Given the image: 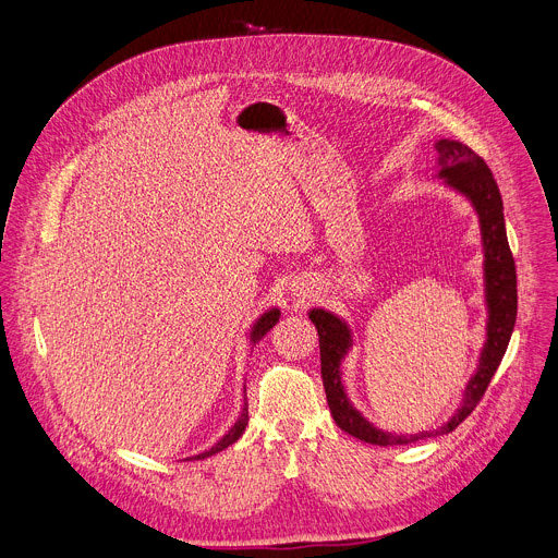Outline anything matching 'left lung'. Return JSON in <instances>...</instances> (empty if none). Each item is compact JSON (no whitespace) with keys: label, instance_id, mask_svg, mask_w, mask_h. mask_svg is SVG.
<instances>
[{"label":"left lung","instance_id":"1","mask_svg":"<svg viewBox=\"0 0 558 558\" xmlns=\"http://www.w3.org/2000/svg\"><path fill=\"white\" fill-rule=\"evenodd\" d=\"M437 149V177L444 183L465 196L476 216H480L482 227V243H484V282H486V306H488V323H486V342L480 355V366L468 379L461 404L452 413V417L433 430H422L415 435H397L373 426L349 400V395L342 384V362L353 347V336L349 325L342 317L333 315L325 308H311L308 320L315 325L317 336H320V364H323V381L327 402L336 424L375 446H404L415 444L420 439L437 437L452 433L472 411L482 402V397L497 373L514 323H517V269L514 258L508 245L506 220H504V201L493 179L490 168L486 166L480 154H474L468 145L450 138H439L435 143Z\"/></svg>","mask_w":558,"mask_h":558}]
</instances>
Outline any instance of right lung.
<instances>
[{
	"label": "right lung",
	"instance_id": "add662e5",
	"mask_svg": "<svg viewBox=\"0 0 558 558\" xmlns=\"http://www.w3.org/2000/svg\"><path fill=\"white\" fill-rule=\"evenodd\" d=\"M278 320H280V308H269V311H265V313L258 317L256 325H254V329H252V333H250L252 344H256L258 340H263V336H267V331H269V329H274ZM247 422H250V413H247V402H245V409H243L241 417H238V422H235V424H233V426H231V428L220 437V441H218V444H214L209 450H205V452H201V454H194V457H187V459H205V457H211V454H216V452L225 450L227 446H231L238 437H241V435L245 433Z\"/></svg>",
	"mask_w": 558,
	"mask_h": 558
}]
</instances>
